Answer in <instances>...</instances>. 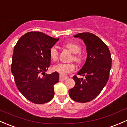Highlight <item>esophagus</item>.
I'll return each mask as SVG.
<instances>
[{
  "label": "esophagus",
  "instance_id": "esophagus-1",
  "mask_svg": "<svg viewBox=\"0 0 127 127\" xmlns=\"http://www.w3.org/2000/svg\"><path fill=\"white\" fill-rule=\"evenodd\" d=\"M68 78V76H63V75H60L59 76V79L60 81H65Z\"/></svg>",
  "mask_w": 127,
  "mask_h": 127
}]
</instances>
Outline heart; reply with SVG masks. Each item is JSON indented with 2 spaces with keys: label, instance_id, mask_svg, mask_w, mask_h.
<instances>
[{
  "label": "heart",
  "instance_id": "1",
  "mask_svg": "<svg viewBox=\"0 0 127 127\" xmlns=\"http://www.w3.org/2000/svg\"><path fill=\"white\" fill-rule=\"evenodd\" d=\"M65 47L67 48L70 52L73 54V59L77 63H80L82 61V57L79 53L81 51V46L76 43L69 42L65 44ZM49 56L53 61H56L58 57V51L56 47L53 46L49 50ZM54 71L59 73L61 75H66L68 73L73 72L75 70V66L72 63L63 64L60 63L56 65L53 67Z\"/></svg>",
  "mask_w": 127,
  "mask_h": 127
}]
</instances>
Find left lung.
Wrapping results in <instances>:
<instances>
[{
    "mask_svg": "<svg viewBox=\"0 0 127 127\" xmlns=\"http://www.w3.org/2000/svg\"><path fill=\"white\" fill-rule=\"evenodd\" d=\"M86 44L87 58L78 75L74 76L75 86L69 90V95L74 101L86 103L92 101L101 92L109 79L111 68V55L108 46L93 33H81L74 35Z\"/></svg>",
    "mask_w": 127,
    "mask_h": 127,
    "instance_id": "8db88e82",
    "label": "left lung"
}]
</instances>
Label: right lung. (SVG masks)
<instances>
[{
  "instance_id": "add662e5",
  "label": "right lung",
  "mask_w": 127,
  "mask_h": 127,
  "mask_svg": "<svg viewBox=\"0 0 127 127\" xmlns=\"http://www.w3.org/2000/svg\"><path fill=\"white\" fill-rule=\"evenodd\" d=\"M58 40L42 32H29L14 48L11 73L19 92L31 102L43 104L54 97V85L59 74L46 71L51 64L49 50Z\"/></svg>"
}]
</instances>
